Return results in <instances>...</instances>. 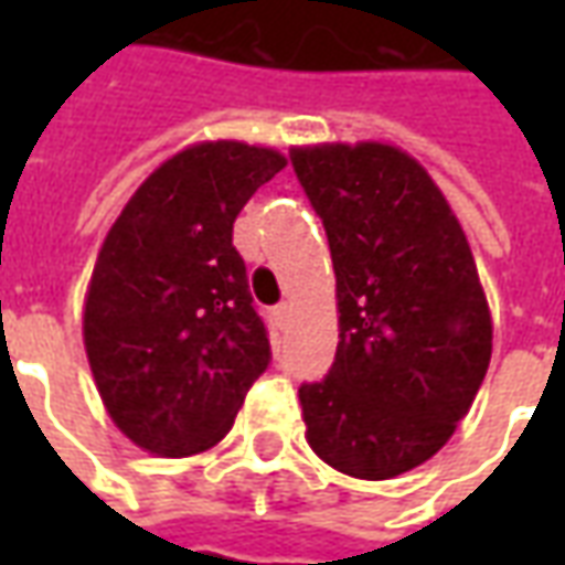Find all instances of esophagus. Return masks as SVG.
Here are the masks:
<instances>
[{
    "instance_id": "obj_1",
    "label": "esophagus",
    "mask_w": 565,
    "mask_h": 565,
    "mask_svg": "<svg viewBox=\"0 0 565 565\" xmlns=\"http://www.w3.org/2000/svg\"><path fill=\"white\" fill-rule=\"evenodd\" d=\"M271 318H275V323L281 327V323H287V318H290V302H278V306L271 308Z\"/></svg>"
}]
</instances>
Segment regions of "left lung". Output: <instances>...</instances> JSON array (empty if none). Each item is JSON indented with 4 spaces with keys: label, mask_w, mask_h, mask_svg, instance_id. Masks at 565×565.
I'll list each match as a JSON object with an SVG mask.
<instances>
[{
    "label": "left lung",
    "mask_w": 565,
    "mask_h": 565,
    "mask_svg": "<svg viewBox=\"0 0 565 565\" xmlns=\"http://www.w3.org/2000/svg\"><path fill=\"white\" fill-rule=\"evenodd\" d=\"M290 162L327 230L339 299L335 363L299 387L308 445L344 475L396 478L454 436L490 366L472 250L399 148L315 145Z\"/></svg>",
    "instance_id": "1"
}]
</instances>
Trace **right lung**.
Instances as JSON below:
<instances>
[{"label":"right lung","instance_id":"1","mask_svg":"<svg viewBox=\"0 0 565 565\" xmlns=\"http://www.w3.org/2000/svg\"><path fill=\"white\" fill-rule=\"evenodd\" d=\"M284 166L271 148L193 145L150 174L105 235L84 348L111 420L150 454L214 448L269 366L233 223Z\"/></svg>","mask_w":565,"mask_h":565}]
</instances>
